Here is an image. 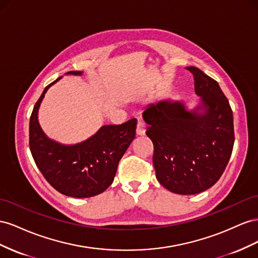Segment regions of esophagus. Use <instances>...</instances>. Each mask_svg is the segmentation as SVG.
<instances>
[{
	"label": "esophagus",
	"instance_id": "esophagus-1",
	"mask_svg": "<svg viewBox=\"0 0 258 258\" xmlns=\"http://www.w3.org/2000/svg\"><path fill=\"white\" fill-rule=\"evenodd\" d=\"M145 133H146V127H145L144 123L138 122L137 123V127H136V134H137V136H143V135H145Z\"/></svg>",
	"mask_w": 258,
	"mask_h": 258
}]
</instances>
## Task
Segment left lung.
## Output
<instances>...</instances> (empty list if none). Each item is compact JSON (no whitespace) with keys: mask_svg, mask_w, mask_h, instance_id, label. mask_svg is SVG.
I'll return each instance as SVG.
<instances>
[{"mask_svg":"<svg viewBox=\"0 0 258 258\" xmlns=\"http://www.w3.org/2000/svg\"><path fill=\"white\" fill-rule=\"evenodd\" d=\"M187 69L201 104L189 111L181 101L161 100L143 113L157 179L177 195H196L215 185L234 143L232 110L218 83L197 67Z\"/></svg>","mask_w":258,"mask_h":258,"instance_id":"left-lung-1","label":"left lung"}]
</instances>
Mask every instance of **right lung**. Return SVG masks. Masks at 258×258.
<instances>
[{"label":"right lung","mask_w":258,"mask_h":258,"mask_svg":"<svg viewBox=\"0 0 258 258\" xmlns=\"http://www.w3.org/2000/svg\"><path fill=\"white\" fill-rule=\"evenodd\" d=\"M81 76L82 71H69ZM36 101L29 125V146L36 166L45 179L60 194L72 198L97 196L111 185L117 164L136 134V119L120 125H104L86 141L77 145H61L49 139L42 131L38 112L44 95Z\"/></svg>","instance_id":"add662e5"}]
</instances>
